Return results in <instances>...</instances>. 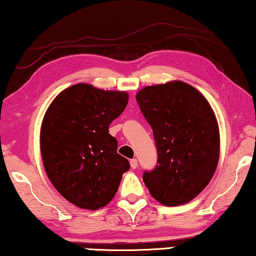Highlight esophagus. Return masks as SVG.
Wrapping results in <instances>:
<instances>
[{
  "label": "esophagus",
  "instance_id": "1",
  "mask_svg": "<svg viewBox=\"0 0 256 256\" xmlns=\"http://www.w3.org/2000/svg\"><path fill=\"white\" fill-rule=\"evenodd\" d=\"M130 166H132V168H137V160H136V159H132V160H130Z\"/></svg>",
  "mask_w": 256,
  "mask_h": 256
}]
</instances>
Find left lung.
Masks as SVG:
<instances>
[{
    "label": "left lung",
    "mask_w": 256,
    "mask_h": 256,
    "mask_svg": "<svg viewBox=\"0 0 256 256\" xmlns=\"http://www.w3.org/2000/svg\"><path fill=\"white\" fill-rule=\"evenodd\" d=\"M136 100L154 132L158 162L143 181L154 200L182 206L208 186L220 152V127L209 102L182 80L146 86Z\"/></svg>",
    "instance_id": "left-lung-1"
}]
</instances>
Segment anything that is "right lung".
I'll use <instances>...</instances> for the list:
<instances>
[{
  "mask_svg": "<svg viewBox=\"0 0 256 256\" xmlns=\"http://www.w3.org/2000/svg\"><path fill=\"white\" fill-rule=\"evenodd\" d=\"M126 91L78 83L61 91L48 106L40 128V151L48 179L80 209L108 204L129 162L116 152L108 126L124 112Z\"/></svg>",
  "mask_w": 256,
  "mask_h": 256,
  "instance_id": "obj_1",
  "label": "right lung"
}]
</instances>
